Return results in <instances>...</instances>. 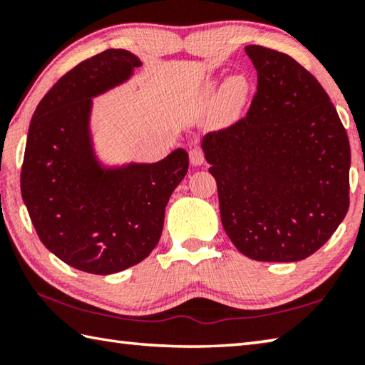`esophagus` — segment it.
Returning a JSON list of instances; mask_svg holds the SVG:
<instances>
[{"mask_svg": "<svg viewBox=\"0 0 365 365\" xmlns=\"http://www.w3.org/2000/svg\"><path fill=\"white\" fill-rule=\"evenodd\" d=\"M190 156V163L193 165H202L205 164V153L201 150H197V148H193V150H190L188 153Z\"/></svg>", "mask_w": 365, "mask_h": 365, "instance_id": "obj_1", "label": "esophagus"}]
</instances>
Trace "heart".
<instances>
[{"mask_svg":"<svg viewBox=\"0 0 365 365\" xmlns=\"http://www.w3.org/2000/svg\"><path fill=\"white\" fill-rule=\"evenodd\" d=\"M251 91V83L243 73H233L227 77L224 83L217 78H209L202 85V93L209 100H214L219 95V101L228 113H237L245 106Z\"/></svg>","mask_w":365,"mask_h":365,"instance_id":"b5f03b06","label":"heart"}]
</instances>
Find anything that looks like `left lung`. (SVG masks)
<instances>
[{
	"label": "left lung",
	"mask_w": 365,
	"mask_h": 365,
	"mask_svg": "<svg viewBox=\"0 0 365 365\" xmlns=\"http://www.w3.org/2000/svg\"><path fill=\"white\" fill-rule=\"evenodd\" d=\"M257 93L243 119L202 137L220 220L242 255L296 262L314 255L349 207V140L317 78L285 53L245 48Z\"/></svg>",
	"instance_id": "obj_1"
}]
</instances>
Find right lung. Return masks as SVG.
Masks as SVG:
<instances>
[{
	"label": "right lung",
	"mask_w": 365,
	"mask_h": 365,
	"mask_svg": "<svg viewBox=\"0 0 365 365\" xmlns=\"http://www.w3.org/2000/svg\"><path fill=\"white\" fill-rule=\"evenodd\" d=\"M141 61L106 49L61 77L30 120L21 191L41 243L71 267L96 275L150 256L172 191L188 170L177 148L158 163L108 168L96 156L93 98L125 83Z\"/></svg>",
	"instance_id": "add662e5"
}]
</instances>
